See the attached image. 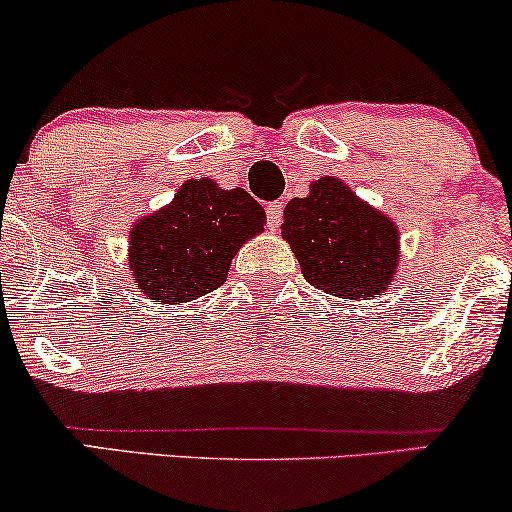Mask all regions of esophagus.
Returning <instances> with one entry per match:
<instances>
[{"label": "esophagus", "instance_id": "esophagus-1", "mask_svg": "<svg viewBox=\"0 0 512 512\" xmlns=\"http://www.w3.org/2000/svg\"><path fill=\"white\" fill-rule=\"evenodd\" d=\"M265 214H268V228L270 230H277V228H280L282 216H284V204L282 202H270L268 204V211H265Z\"/></svg>", "mask_w": 512, "mask_h": 512}]
</instances>
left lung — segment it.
Returning a JSON list of instances; mask_svg holds the SVG:
<instances>
[{
	"label": "left lung",
	"instance_id": "1",
	"mask_svg": "<svg viewBox=\"0 0 512 512\" xmlns=\"http://www.w3.org/2000/svg\"><path fill=\"white\" fill-rule=\"evenodd\" d=\"M282 237L305 282L338 298L364 301L386 291L397 265V228L338 178H320L284 209Z\"/></svg>",
	"mask_w": 512,
	"mask_h": 512
}]
</instances>
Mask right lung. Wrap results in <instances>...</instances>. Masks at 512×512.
I'll use <instances>...</instances> for the list:
<instances>
[{
	"label": "right lung",
	"instance_id": "right-lung-1",
	"mask_svg": "<svg viewBox=\"0 0 512 512\" xmlns=\"http://www.w3.org/2000/svg\"><path fill=\"white\" fill-rule=\"evenodd\" d=\"M265 211L247 190L188 181L169 207L131 228L129 265L157 303H185L221 287L232 256L263 230Z\"/></svg>",
	"mask_w": 512,
	"mask_h": 512
}]
</instances>
